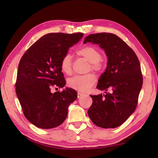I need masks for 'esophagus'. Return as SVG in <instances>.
<instances>
[{"label": "esophagus", "instance_id": "1", "mask_svg": "<svg viewBox=\"0 0 158 158\" xmlns=\"http://www.w3.org/2000/svg\"><path fill=\"white\" fill-rule=\"evenodd\" d=\"M83 95V93L80 92H77V97H78V98H80V97H81V96H82Z\"/></svg>", "mask_w": 158, "mask_h": 158}]
</instances>
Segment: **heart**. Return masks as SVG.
Wrapping results in <instances>:
<instances>
[{
    "instance_id": "obj_1",
    "label": "heart",
    "mask_w": 158,
    "mask_h": 158,
    "mask_svg": "<svg viewBox=\"0 0 158 158\" xmlns=\"http://www.w3.org/2000/svg\"><path fill=\"white\" fill-rule=\"evenodd\" d=\"M77 54L82 56L90 62L89 69L100 72L102 70V64L100 60L102 53L98 49L93 46L85 45L79 48L76 51ZM60 68L66 75L72 73V57L66 53L62 56L60 61ZM96 82V76L94 73H88L83 75H75L67 81V85L70 88L85 92L91 88Z\"/></svg>"
}]
</instances>
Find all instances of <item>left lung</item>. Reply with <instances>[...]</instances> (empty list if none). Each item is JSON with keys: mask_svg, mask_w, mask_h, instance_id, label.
Returning <instances> with one entry per match:
<instances>
[{"mask_svg": "<svg viewBox=\"0 0 158 158\" xmlns=\"http://www.w3.org/2000/svg\"><path fill=\"white\" fill-rule=\"evenodd\" d=\"M96 43L108 57L105 72L97 88L110 92L90 95L93 102L88 110L92 122L103 128L120 126L135 111L143 85L138 57L126 43L112 33H97L86 36L83 43Z\"/></svg>", "mask_w": 158, "mask_h": 158, "instance_id": "left-lung-1", "label": "left lung"}]
</instances>
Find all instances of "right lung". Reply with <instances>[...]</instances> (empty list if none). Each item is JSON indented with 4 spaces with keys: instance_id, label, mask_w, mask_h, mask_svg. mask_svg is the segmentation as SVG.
I'll list each match as a JSON object with an SVG mask.
<instances>
[{
    "instance_id": "add662e5",
    "label": "right lung",
    "mask_w": 158,
    "mask_h": 158,
    "mask_svg": "<svg viewBox=\"0 0 158 158\" xmlns=\"http://www.w3.org/2000/svg\"><path fill=\"white\" fill-rule=\"evenodd\" d=\"M83 34L49 33L40 38L20 60L15 92L23 113L33 125L42 129L58 127L64 122L68 107L77 98L72 88L52 92L66 84L60 68L62 56Z\"/></svg>"
}]
</instances>
